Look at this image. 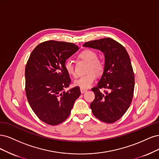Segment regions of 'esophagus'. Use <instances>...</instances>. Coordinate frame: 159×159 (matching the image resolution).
Segmentation results:
<instances>
[{
    "label": "esophagus",
    "instance_id": "esophagus-1",
    "mask_svg": "<svg viewBox=\"0 0 159 159\" xmlns=\"http://www.w3.org/2000/svg\"><path fill=\"white\" fill-rule=\"evenodd\" d=\"M86 91H87V89H82V88H80V92H81V93H82V94H83V93H86Z\"/></svg>",
    "mask_w": 159,
    "mask_h": 159
}]
</instances>
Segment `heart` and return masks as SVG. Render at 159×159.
Listing matches in <instances>:
<instances>
[{
    "label": "heart",
    "instance_id": "obj_1",
    "mask_svg": "<svg viewBox=\"0 0 159 159\" xmlns=\"http://www.w3.org/2000/svg\"><path fill=\"white\" fill-rule=\"evenodd\" d=\"M79 57L89 63L87 70L89 73L80 76L75 80L74 83L76 86H80L82 89H88L93 84L96 79V73H100L104 69V63L97 57V53L92 49H85L80 52ZM64 67L66 72L70 75H75L73 61L72 59H67L64 63Z\"/></svg>",
    "mask_w": 159,
    "mask_h": 159
}]
</instances>
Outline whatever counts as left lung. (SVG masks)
<instances>
[{"mask_svg":"<svg viewBox=\"0 0 159 159\" xmlns=\"http://www.w3.org/2000/svg\"><path fill=\"white\" fill-rule=\"evenodd\" d=\"M83 46L104 54V72L97 86L92 89L95 98L90 106L98 120L114 123L124 115L134 96L135 77L129 56L124 46L109 38L90 41ZM101 88L107 89L104 93Z\"/></svg>","mask_w":159,"mask_h":159,"instance_id":"1","label":"left lung"}]
</instances>
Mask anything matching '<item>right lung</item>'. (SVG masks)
Instances as JSON below:
<instances>
[{
  "label": "right lung",
  "mask_w": 159,
  "mask_h": 159,
  "mask_svg": "<svg viewBox=\"0 0 159 159\" xmlns=\"http://www.w3.org/2000/svg\"><path fill=\"white\" fill-rule=\"evenodd\" d=\"M79 49L72 43L47 41L37 45L28 60L27 99L38 118L49 125H58L67 118L80 95L79 86L64 91L71 82L64 63Z\"/></svg>",
  "instance_id": "obj_1"
}]
</instances>
